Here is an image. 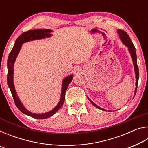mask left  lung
<instances>
[{"instance_id": "obj_1", "label": "left lung", "mask_w": 148, "mask_h": 148, "mask_svg": "<svg viewBox=\"0 0 148 148\" xmlns=\"http://www.w3.org/2000/svg\"><path fill=\"white\" fill-rule=\"evenodd\" d=\"M117 33H118L120 40H121V42L124 44L125 46H126L127 47H128V50L129 51L130 54H131V58L132 60V62H133V65H134V72H135V75H136V87H135V91H134V97L135 96L136 92V90H137V86H138V78H139V71H138V67L137 65V57H136V50H135V47L133 43H132L131 40L130 39V37L126 32H125L124 31H122V30L118 29L117 30ZM89 101L91 102L92 104L95 106V107H97V108H99L101 110H103V111H107L106 110H105L99 106L98 105H97L96 104H95L93 102H92L91 99H90L88 97ZM108 112H111L110 110H108Z\"/></svg>"}]
</instances>
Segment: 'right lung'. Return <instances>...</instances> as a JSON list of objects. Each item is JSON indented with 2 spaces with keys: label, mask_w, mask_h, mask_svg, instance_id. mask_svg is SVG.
<instances>
[{
  "label": "right lung",
  "mask_w": 148,
  "mask_h": 148,
  "mask_svg": "<svg viewBox=\"0 0 148 148\" xmlns=\"http://www.w3.org/2000/svg\"><path fill=\"white\" fill-rule=\"evenodd\" d=\"M53 31L50 29H36V30H30L27 32H23L17 38L15 42V44L13 47V49L9 54L8 62H7V66H8V75H7V83H8V87L10 91L12 92V97H13L15 104L16 106L18 108V109L21 111L22 113L27 115V116H31L33 118L38 119H46L48 117H51L52 116L56 113L58 110L61 108L62 106L65 99V92H66L67 88H68L69 85L71 84L72 78H73V74L69 75V76L64 77L62 82V88H61V93L60 101L58 102L57 106L53 109L50 110L49 112H46L43 114H35L32 113L31 112L27 110L23 104L21 103L18 95L17 94V92L15 89L14 84V66L15 61L17 58V56L20 51V49L21 48L22 44L28 42L30 41L35 40H40L46 38H49L52 36L51 32Z\"/></svg>",
  "instance_id": "obj_1"
}]
</instances>
